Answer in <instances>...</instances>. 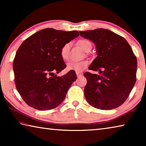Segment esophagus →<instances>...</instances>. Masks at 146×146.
<instances>
[{
	"label": "esophagus",
	"mask_w": 146,
	"mask_h": 146,
	"mask_svg": "<svg viewBox=\"0 0 146 146\" xmlns=\"http://www.w3.org/2000/svg\"><path fill=\"white\" fill-rule=\"evenodd\" d=\"M82 75H83L82 73H76V76H77L78 78L80 77V76H82Z\"/></svg>",
	"instance_id": "esophagus-1"
}]
</instances>
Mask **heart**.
Segmentation results:
<instances>
[{
  "instance_id": "b5f03b06",
  "label": "heart",
  "mask_w": 146,
  "mask_h": 146,
  "mask_svg": "<svg viewBox=\"0 0 146 146\" xmlns=\"http://www.w3.org/2000/svg\"><path fill=\"white\" fill-rule=\"evenodd\" d=\"M78 45L86 52L90 51L92 48V44L91 42L86 39H81L78 41ZM70 48V43H66L62 46L60 50L61 58L63 60H67L69 55V51ZM88 62L82 60L80 62H70L67 65V70L75 71L76 73H80L88 67Z\"/></svg>"
}]
</instances>
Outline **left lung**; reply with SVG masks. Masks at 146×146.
Listing matches in <instances>:
<instances>
[{
    "label": "left lung",
    "mask_w": 146,
    "mask_h": 146,
    "mask_svg": "<svg viewBox=\"0 0 146 146\" xmlns=\"http://www.w3.org/2000/svg\"><path fill=\"white\" fill-rule=\"evenodd\" d=\"M80 36L95 43L98 56L86 72V100L94 108L110 110L125 102L137 80V60L127 40L106 29L80 31Z\"/></svg>",
    "instance_id": "1"
}]
</instances>
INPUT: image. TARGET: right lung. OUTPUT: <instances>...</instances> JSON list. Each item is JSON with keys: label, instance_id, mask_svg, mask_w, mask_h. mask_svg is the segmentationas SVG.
Returning a JSON list of instances; mask_svg holds the SVG:
<instances>
[{"label": "right lung", "instance_id": "1", "mask_svg": "<svg viewBox=\"0 0 146 146\" xmlns=\"http://www.w3.org/2000/svg\"><path fill=\"white\" fill-rule=\"evenodd\" d=\"M79 36L77 31L46 28L24 40L17 50L13 67L16 88L24 102L38 110H52L63 102L76 75L66 67L60 50L64 44Z\"/></svg>", "mask_w": 146, "mask_h": 146}]
</instances>
